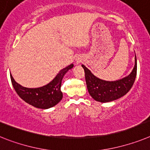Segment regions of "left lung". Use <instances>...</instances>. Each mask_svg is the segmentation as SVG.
<instances>
[{"instance_id": "8db88e82", "label": "left lung", "mask_w": 150, "mask_h": 150, "mask_svg": "<svg viewBox=\"0 0 150 150\" xmlns=\"http://www.w3.org/2000/svg\"><path fill=\"white\" fill-rule=\"evenodd\" d=\"M84 70L85 80L88 92L92 98L100 103L113 101L123 97L131 90L137 75V59L135 56V65L129 75L114 81H108L98 79L91 71L81 65Z\"/></svg>"}]
</instances>
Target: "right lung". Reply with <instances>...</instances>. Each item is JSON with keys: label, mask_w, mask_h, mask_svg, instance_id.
<instances>
[{"label": "right lung", "mask_w": 150, "mask_h": 150, "mask_svg": "<svg viewBox=\"0 0 150 150\" xmlns=\"http://www.w3.org/2000/svg\"><path fill=\"white\" fill-rule=\"evenodd\" d=\"M73 66V64H71L60 70L52 81L41 88H25L16 82L11 75L10 79L16 92L21 99L35 107L46 109L56 106L62 100V93L61 91V84L62 78Z\"/></svg>", "instance_id": "1"}]
</instances>
